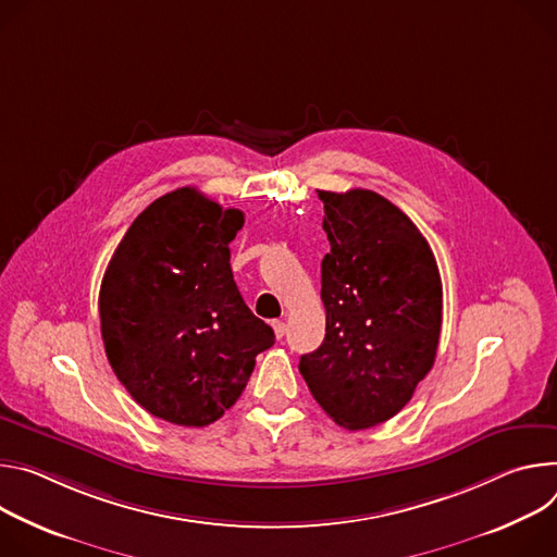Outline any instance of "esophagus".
Masks as SVG:
<instances>
[{
    "mask_svg": "<svg viewBox=\"0 0 557 557\" xmlns=\"http://www.w3.org/2000/svg\"><path fill=\"white\" fill-rule=\"evenodd\" d=\"M272 327H274V336H276L278 341H281V338L285 336V332H287V325H285L283 321H274V323H272Z\"/></svg>",
    "mask_w": 557,
    "mask_h": 557,
    "instance_id": "1",
    "label": "esophagus"
}]
</instances>
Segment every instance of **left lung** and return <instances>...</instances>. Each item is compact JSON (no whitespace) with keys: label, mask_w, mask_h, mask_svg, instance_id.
Masks as SVG:
<instances>
[{"label":"left lung","mask_w":557,"mask_h":557,"mask_svg":"<svg viewBox=\"0 0 557 557\" xmlns=\"http://www.w3.org/2000/svg\"><path fill=\"white\" fill-rule=\"evenodd\" d=\"M330 252L321 263L325 341L298 372L323 411L347 429L394 418L434 367L443 283L434 252L385 197L319 190Z\"/></svg>","instance_id":"obj_1"}]
</instances>
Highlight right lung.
Masks as SVG:
<instances>
[{"label": "right lung", "mask_w": 557, "mask_h": 557, "mask_svg": "<svg viewBox=\"0 0 557 557\" xmlns=\"http://www.w3.org/2000/svg\"><path fill=\"white\" fill-rule=\"evenodd\" d=\"M240 210L197 188L150 203L128 227L99 289L112 372L152 416L183 426L219 420L243 394L274 332L245 305L230 268Z\"/></svg>", "instance_id": "obj_1"}]
</instances>
